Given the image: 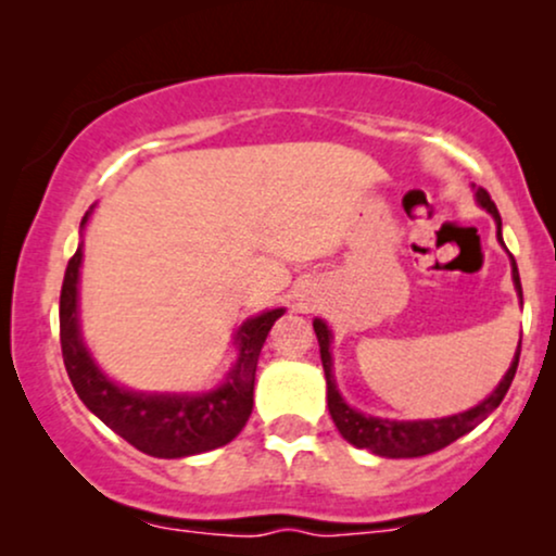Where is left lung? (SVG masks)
Here are the masks:
<instances>
[{"label":"left lung","instance_id":"1","mask_svg":"<svg viewBox=\"0 0 556 556\" xmlns=\"http://www.w3.org/2000/svg\"><path fill=\"white\" fill-rule=\"evenodd\" d=\"M476 203L494 216L496 240L504 245L502 216L496 212L494 201H491L483 188L476 190ZM509 264H513L515 292H518L520 305H522L520 274H518V264H515L513 253H509ZM314 331L318 337V348H321L324 374H327L329 416L334 420V426L353 446L371 450L374 455L379 457H394V460H397V457L431 455V452L444 450L446 444H452L455 439H460L468 431H473L478 424H483V420L500 407V402L504 400V394H507L509 384H513L515 371H518V361H520V342H518V350H515V358L509 363L507 374L502 376V381L494 387V392H491L486 400H481L478 405L470 407V410L455 413V416H444V418H429V420H389L379 416H366V413L355 410V407H350L348 402H344L334 381V361H331V340H334V337H331V329L327 327L324 318H314Z\"/></svg>","mask_w":556,"mask_h":556}]
</instances>
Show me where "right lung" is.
Returning <instances> with one entry per match:
<instances>
[{"instance_id":"add662e5","label":"right lung","mask_w":556,"mask_h":556,"mask_svg":"<svg viewBox=\"0 0 556 556\" xmlns=\"http://www.w3.org/2000/svg\"><path fill=\"white\" fill-rule=\"evenodd\" d=\"M96 206V203H93ZM93 206L80 222V235L91 219ZM83 266V240L70 258L60 295V340L62 358L83 405L101 424L151 457L177 460L201 455L232 442L248 424L253 410V384L261 348L285 308H271L251 316L235 331L238 358L225 381L206 392H136L119 387L101 371L91 350L83 342L78 285Z\"/></svg>"}]
</instances>
